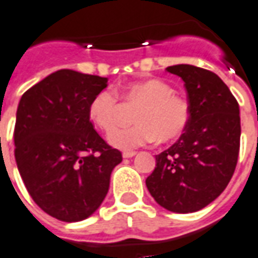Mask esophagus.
I'll list each match as a JSON object with an SVG mask.
<instances>
[{"mask_svg": "<svg viewBox=\"0 0 258 258\" xmlns=\"http://www.w3.org/2000/svg\"><path fill=\"white\" fill-rule=\"evenodd\" d=\"M135 154H137L135 151H124L123 158H133Z\"/></svg>", "mask_w": 258, "mask_h": 258, "instance_id": "esophagus-1", "label": "esophagus"}]
</instances>
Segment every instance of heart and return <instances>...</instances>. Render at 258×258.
Here are the masks:
<instances>
[{
	"instance_id": "heart-1",
	"label": "heart",
	"mask_w": 258,
	"mask_h": 258,
	"mask_svg": "<svg viewBox=\"0 0 258 258\" xmlns=\"http://www.w3.org/2000/svg\"><path fill=\"white\" fill-rule=\"evenodd\" d=\"M125 102L140 103L133 120L135 124L116 130L109 135V142L120 149H134L149 142H169L184 133L190 121V107L177 96L167 82L149 78L131 82L121 91ZM118 98L109 89L98 92L89 102L88 116L93 125L103 133L116 127Z\"/></svg>"
}]
</instances>
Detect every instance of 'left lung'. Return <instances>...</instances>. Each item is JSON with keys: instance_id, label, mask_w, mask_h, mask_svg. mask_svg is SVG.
<instances>
[{"instance_id": "obj_1", "label": "left lung", "mask_w": 258, "mask_h": 258, "mask_svg": "<svg viewBox=\"0 0 258 258\" xmlns=\"http://www.w3.org/2000/svg\"><path fill=\"white\" fill-rule=\"evenodd\" d=\"M166 71L184 82L190 121L172 147L156 155L145 183L160 207L188 214L212 203L233 176L240 148L239 103L208 70L179 64Z\"/></svg>"}]
</instances>
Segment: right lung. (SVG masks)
Instances as JSON below:
<instances>
[{
    "instance_id": "right-lung-1",
    "label": "right lung",
    "mask_w": 258,
    "mask_h": 258,
    "mask_svg": "<svg viewBox=\"0 0 258 258\" xmlns=\"http://www.w3.org/2000/svg\"><path fill=\"white\" fill-rule=\"evenodd\" d=\"M107 78L60 70L25 92L14 131L18 170L30 197L64 222L91 217L109 191L121 152L106 144L88 116Z\"/></svg>"
}]
</instances>
